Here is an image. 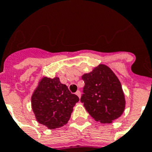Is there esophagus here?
<instances>
[{
  "instance_id": "34e87169",
  "label": "esophagus",
  "mask_w": 152,
  "mask_h": 152,
  "mask_svg": "<svg viewBox=\"0 0 152 152\" xmlns=\"http://www.w3.org/2000/svg\"><path fill=\"white\" fill-rule=\"evenodd\" d=\"M76 94L79 96V98H80V96H81V92L80 91V90H77L76 93Z\"/></svg>"
}]
</instances>
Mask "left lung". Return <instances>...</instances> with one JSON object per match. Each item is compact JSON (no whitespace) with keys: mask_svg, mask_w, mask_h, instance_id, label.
Segmentation results:
<instances>
[{"mask_svg":"<svg viewBox=\"0 0 152 152\" xmlns=\"http://www.w3.org/2000/svg\"><path fill=\"white\" fill-rule=\"evenodd\" d=\"M85 83L80 101L93 118L100 123H111L121 116L125 99L121 84L108 66L100 64L83 75Z\"/></svg>","mask_w":152,"mask_h":152,"instance_id":"1","label":"left lung"}]
</instances>
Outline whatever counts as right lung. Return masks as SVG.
<instances>
[{"instance_id":"obj_1","label":"right lung","mask_w":152,"mask_h":152,"mask_svg":"<svg viewBox=\"0 0 152 152\" xmlns=\"http://www.w3.org/2000/svg\"><path fill=\"white\" fill-rule=\"evenodd\" d=\"M79 100L76 94L61 83L59 78L43 77L33 93L31 107L39 124L48 129H56L67 124Z\"/></svg>"}]
</instances>
